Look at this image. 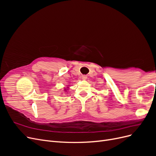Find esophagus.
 I'll return each mask as SVG.
<instances>
[{
  "label": "esophagus",
  "instance_id": "obj_1",
  "mask_svg": "<svg viewBox=\"0 0 156 156\" xmlns=\"http://www.w3.org/2000/svg\"><path fill=\"white\" fill-rule=\"evenodd\" d=\"M87 75H83V76L81 77V79H82L83 80H85V79H87Z\"/></svg>",
  "mask_w": 156,
  "mask_h": 156
}]
</instances>
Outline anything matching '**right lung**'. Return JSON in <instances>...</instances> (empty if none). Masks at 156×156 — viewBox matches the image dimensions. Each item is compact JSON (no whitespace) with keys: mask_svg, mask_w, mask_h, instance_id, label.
<instances>
[{"mask_svg":"<svg viewBox=\"0 0 156 156\" xmlns=\"http://www.w3.org/2000/svg\"><path fill=\"white\" fill-rule=\"evenodd\" d=\"M66 90V89H65V90Z\"/></svg>","mask_w":156,"mask_h":156,"instance_id":"1","label":"right lung"}]
</instances>
